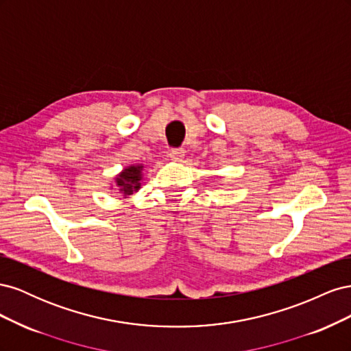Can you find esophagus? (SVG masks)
<instances>
[{
    "instance_id": "obj_1",
    "label": "esophagus",
    "mask_w": 351,
    "mask_h": 351,
    "mask_svg": "<svg viewBox=\"0 0 351 351\" xmlns=\"http://www.w3.org/2000/svg\"><path fill=\"white\" fill-rule=\"evenodd\" d=\"M169 158H171L173 161L182 162L183 158H184V151L183 149H173L171 152H169Z\"/></svg>"
}]
</instances>
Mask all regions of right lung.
I'll return each mask as SVG.
<instances>
[{
	"mask_svg": "<svg viewBox=\"0 0 351 351\" xmlns=\"http://www.w3.org/2000/svg\"><path fill=\"white\" fill-rule=\"evenodd\" d=\"M143 164H132L124 167L114 177V184H111V189L121 195L124 199L129 197L134 192H139L143 182Z\"/></svg>",
	"mask_w": 351,
	"mask_h": 351,
	"instance_id": "add662e5",
	"label": "right lung"
}]
</instances>
